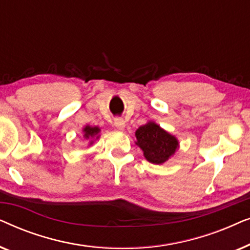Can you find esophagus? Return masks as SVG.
Here are the masks:
<instances>
[{
	"label": "esophagus",
	"instance_id": "obj_1",
	"mask_svg": "<svg viewBox=\"0 0 250 250\" xmlns=\"http://www.w3.org/2000/svg\"><path fill=\"white\" fill-rule=\"evenodd\" d=\"M114 125L119 129V131H124L125 121H124V119H122V118H116L115 122H114Z\"/></svg>",
	"mask_w": 250,
	"mask_h": 250
}]
</instances>
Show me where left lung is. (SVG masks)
<instances>
[{"label": "left lung", "mask_w": 250, "mask_h": 250, "mask_svg": "<svg viewBox=\"0 0 250 250\" xmlns=\"http://www.w3.org/2000/svg\"><path fill=\"white\" fill-rule=\"evenodd\" d=\"M135 145L142 150L145 158L155 165L167 162L180 148L176 136L152 121L140 126L135 131Z\"/></svg>", "instance_id": "left-lung-1"}]
</instances>
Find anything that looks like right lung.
Instances as JSON below:
<instances>
[{
  "label": "right lung",
  "mask_w": 250,
  "mask_h": 250,
  "mask_svg": "<svg viewBox=\"0 0 250 250\" xmlns=\"http://www.w3.org/2000/svg\"><path fill=\"white\" fill-rule=\"evenodd\" d=\"M82 132H83V139L87 140L88 146H92L94 143L95 140H98L99 138H100L101 128L99 127V126L86 125Z\"/></svg>",
  "instance_id": "add662e5"
}]
</instances>
